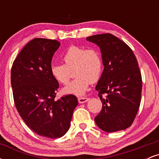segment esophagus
Wrapping results in <instances>:
<instances>
[{
    "label": "esophagus",
    "mask_w": 159,
    "mask_h": 159,
    "mask_svg": "<svg viewBox=\"0 0 159 159\" xmlns=\"http://www.w3.org/2000/svg\"><path fill=\"white\" fill-rule=\"evenodd\" d=\"M78 102L79 103H84L86 102H87L89 100L88 98H86V97H79L78 98Z\"/></svg>",
    "instance_id": "1"
}]
</instances>
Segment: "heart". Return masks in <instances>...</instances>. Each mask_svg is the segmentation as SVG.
I'll return each mask as SVG.
<instances>
[{
    "label": "heart",
    "instance_id": "heart-1",
    "mask_svg": "<svg viewBox=\"0 0 159 159\" xmlns=\"http://www.w3.org/2000/svg\"><path fill=\"white\" fill-rule=\"evenodd\" d=\"M64 64L54 63L50 71L52 77L61 84L66 85L72 77V72L76 78L63 89L66 94L81 96L87 91L90 83L99 80L102 72V60L96 48L72 45L63 56Z\"/></svg>",
    "mask_w": 159,
    "mask_h": 159
}]
</instances>
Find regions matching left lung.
<instances>
[{"label": "left lung", "mask_w": 159, "mask_h": 159, "mask_svg": "<svg viewBox=\"0 0 159 159\" xmlns=\"http://www.w3.org/2000/svg\"><path fill=\"white\" fill-rule=\"evenodd\" d=\"M101 49L104 70L96 90L102 103L95 122L102 130L114 132L132 125L139 109L142 77L132 50L111 34L87 37Z\"/></svg>", "instance_id": "obj_1"}]
</instances>
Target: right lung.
I'll list each match as a JSON object with an SVG mask.
<instances>
[{"label":"right lung","instance_id":"add662e5","mask_svg":"<svg viewBox=\"0 0 159 159\" xmlns=\"http://www.w3.org/2000/svg\"><path fill=\"white\" fill-rule=\"evenodd\" d=\"M61 43L35 38L12 63L11 84L16 109L25 124L40 136L55 139L69 130L78 99L66 95L56 100L59 83L51 74L52 57Z\"/></svg>","mask_w":159,"mask_h":159}]
</instances>
